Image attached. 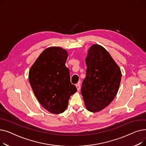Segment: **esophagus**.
<instances>
[{"mask_svg":"<svg viewBox=\"0 0 146 146\" xmlns=\"http://www.w3.org/2000/svg\"><path fill=\"white\" fill-rule=\"evenodd\" d=\"M76 88H77L78 90V91H79V90H80V83L76 84Z\"/></svg>","mask_w":146,"mask_h":146,"instance_id":"1","label":"esophagus"}]
</instances>
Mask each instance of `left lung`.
<instances>
[{"label":"left lung","mask_w":146,"mask_h":146,"mask_svg":"<svg viewBox=\"0 0 146 146\" xmlns=\"http://www.w3.org/2000/svg\"><path fill=\"white\" fill-rule=\"evenodd\" d=\"M85 61L86 76L81 94L87 110L96 112L108 106L117 95L121 71L110 54L98 44L89 48Z\"/></svg>","instance_id":"8db88e82"}]
</instances>
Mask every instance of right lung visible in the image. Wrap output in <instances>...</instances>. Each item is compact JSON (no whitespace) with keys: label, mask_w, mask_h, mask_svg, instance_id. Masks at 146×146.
<instances>
[{"label":"right lung","mask_w":146,"mask_h":146,"mask_svg":"<svg viewBox=\"0 0 146 146\" xmlns=\"http://www.w3.org/2000/svg\"><path fill=\"white\" fill-rule=\"evenodd\" d=\"M67 51L60 47L45 49L31 67L28 79L34 95L44 109L59 114L68 106L70 97L77 92L70 82L65 63Z\"/></svg>","instance_id":"right-lung-1"}]
</instances>
